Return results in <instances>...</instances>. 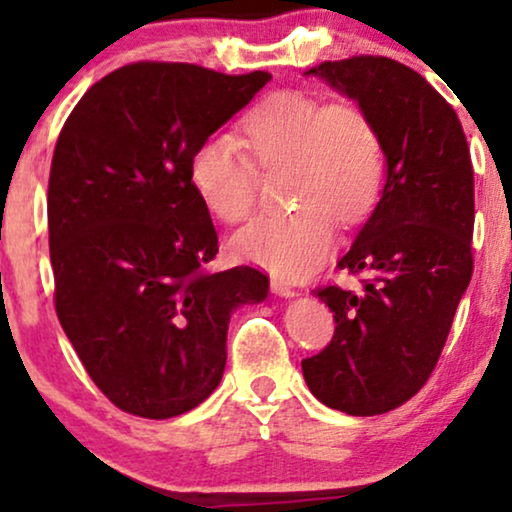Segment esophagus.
<instances>
[{
	"instance_id": "1",
	"label": "esophagus",
	"mask_w": 512,
	"mask_h": 512,
	"mask_svg": "<svg viewBox=\"0 0 512 512\" xmlns=\"http://www.w3.org/2000/svg\"><path fill=\"white\" fill-rule=\"evenodd\" d=\"M271 290H274L276 295L281 297H295L297 290L293 286H288L286 281H281V278H271Z\"/></svg>"
}]
</instances>
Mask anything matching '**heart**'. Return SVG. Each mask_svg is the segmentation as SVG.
Returning <instances> with one entry per match:
<instances>
[{
	"mask_svg": "<svg viewBox=\"0 0 512 512\" xmlns=\"http://www.w3.org/2000/svg\"><path fill=\"white\" fill-rule=\"evenodd\" d=\"M290 167L295 210L267 215L238 231L231 250L271 274L297 278L326 260L335 217L357 222L383 189L385 144L357 101H323L278 92L257 103L234 137L205 139L191 155V184L217 219L241 224L257 208L262 172Z\"/></svg>",
	"mask_w": 512,
	"mask_h": 512,
	"instance_id": "1",
	"label": "heart"
}]
</instances>
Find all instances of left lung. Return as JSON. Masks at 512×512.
Instances as JSON below:
<instances>
[{
    "mask_svg": "<svg viewBox=\"0 0 512 512\" xmlns=\"http://www.w3.org/2000/svg\"><path fill=\"white\" fill-rule=\"evenodd\" d=\"M319 75L383 134L387 181L340 271L364 290L319 286L335 333L302 359L309 390L349 416L387 413L418 394L435 371L472 276L475 179L461 120L432 84L387 56L323 61Z\"/></svg>",
    "mask_w": 512,
    "mask_h": 512,
    "instance_id": "1",
    "label": "left lung"
}]
</instances>
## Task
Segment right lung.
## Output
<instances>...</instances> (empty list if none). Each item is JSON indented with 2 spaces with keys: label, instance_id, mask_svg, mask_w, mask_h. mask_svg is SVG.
Listing matches in <instances>:
<instances>
[{
  "label": "right lung",
  "instance_id": "1",
  "mask_svg": "<svg viewBox=\"0 0 512 512\" xmlns=\"http://www.w3.org/2000/svg\"><path fill=\"white\" fill-rule=\"evenodd\" d=\"M271 80L137 61L89 87L49 172L54 307L94 385L120 411L165 420L215 392L255 267L210 271L219 245L191 155Z\"/></svg>",
  "mask_w": 512,
  "mask_h": 512
}]
</instances>
